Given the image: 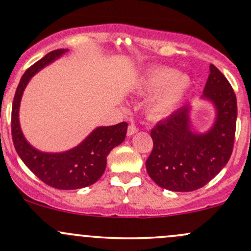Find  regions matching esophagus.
Returning <instances> with one entry per match:
<instances>
[{"mask_svg": "<svg viewBox=\"0 0 251 251\" xmlns=\"http://www.w3.org/2000/svg\"><path fill=\"white\" fill-rule=\"evenodd\" d=\"M137 131H138V127H137V126L130 125V126H128V127H127V136H128V137L132 136V134L136 133Z\"/></svg>", "mask_w": 251, "mask_h": 251, "instance_id": "obj_1", "label": "esophagus"}]
</instances>
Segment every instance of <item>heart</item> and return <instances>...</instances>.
Wrapping results in <instances>:
<instances>
[{
    "label": "heart",
    "mask_w": 251,
    "mask_h": 251,
    "mask_svg": "<svg viewBox=\"0 0 251 251\" xmlns=\"http://www.w3.org/2000/svg\"><path fill=\"white\" fill-rule=\"evenodd\" d=\"M191 78L186 74H175L170 68H152L145 73L139 82V92L143 94L157 92L149 102L151 117L163 118L170 114L191 88Z\"/></svg>",
    "instance_id": "b5f03b06"
}]
</instances>
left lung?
<instances>
[{
  "mask_svg": "<svg viewBox=\"0 0 251 251\" xmlns=\"http://www.w3.org/2000/svg\"><path fill=\"white\" fill-rule=\"evenodd\" d=\"M203 99L216 108V120L205 133L192 131L183 106L151 130L153 149L145 162L149 176L162 188L192 192L208 183L230 159L235 142L237 100L226 77L210 65Z\"/></svg>",
  "mask_w": 251,
  "mask_h": 251,
  "instance_id": "8db88e82",
  "label": "left lung"
}]
</instances>
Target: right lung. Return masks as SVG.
<instances>
[{"label":"right lung","instance_id":"right-lung-1","mask_svg":"<svg viewBox=\"0 0 251 251\" xmlns=\"http://www.w3.org/2000/svg\"><path fill=\"white\" fill-rule=\"evenodd\" d=\"M68 50L58 49L38 60L26 70L16 88L12 107V137L14 148L27 168L44 183L57 189H78L95 183L106 169L107 156L124 142L127 124L96 127L81 144L58 153L41 152L27 142L19 123V108L24 90L38 71L59 58Z\"/></svg>","mask_w":251,"mask_h":251}]
</instances>
